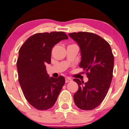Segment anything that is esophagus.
<instances>
[{"mask_svg": "<svg viewBox=\"0 0 129 129\" xmlns=\"http://www.w3.org/2000/svg\"><path fill=\"white\" fill-rule=\"evenodd\" d=\"M71 81H72V79L70 78V77H66V79H65L66 83H68V82H70Z\"/></svg>", "mask_w": 129, "mask_h": 129, "instance_id": "obj_1", "label": "esophagus"}]
</instances>
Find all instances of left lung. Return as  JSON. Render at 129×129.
<instances>
[{
    "label": "left lung",
    "mask_w": 129,
    "mask_h": 129,
    "mask_svg": "<svg viewBox=\"0 0 129 129\" xmlns=\"http://www.w3.org/2000/svg\"><path fill=\"white\" fill-rule=\"evenodd\" d=\"M68 35L80 47L79 67L86 71L88 78L86 83L74 79L79 86L74 101L79 109L92 110L100 105L109 91L113 76L114 55L109 43L98 35L85 31Z\"/></svg>",
    "instance_id": "left-lung-1"
}]
</instances>
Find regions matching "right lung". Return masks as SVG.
<instances>
[{"label": "right lung", "instance_id": "1", "mask_svg": "<svg viewBox=\"0 0 129 129\" xmlns=\"http://www.w3.org/2000/svg\"><path fill=\"white\" fill-rule=\"evenodd\" d=\"M68 37L63 31L38 33L24 43L17 61L19 81L26 100L37 110L50 109L65 83V79L50 77L46 63L51 62V53L55 44Z\"/></svg>", "mask_w": 129, "mask_h": 129}]
</instances>
